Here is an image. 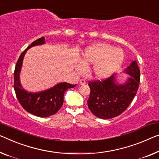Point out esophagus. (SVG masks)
Wrapping results in <instances>:
<instances>
[{"label": "esophagus", "instance_id": "1", "mask_svg": "<svg viewBox=\"0 0 159 159\" xmlns=\"http://www.w3.org/2000/svg\"><path fill=\"white\" fill-rule=\"evenodd\" d=\"M80 84H82V85H84V84H86V82H85L84 80H82H82H80Z\"/></svg>", "mask_w": 159, "mask_h": 159}]
</instances>
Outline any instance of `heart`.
Instances as JSON below:
<instances>
[{
  "label": "heart",
  "instance_id": "heart-1",
  "mask_svg": "<svg viewBox=\"0 0 159 159\" xmlns=\"http://www.w3.org/2000/svg\"><path fill=\"white\" fill-rule=\"evenodd\" d=\"M124 54L122 50L109 44L96 43L85 49L82 56V63L76 65L78 72L82 73L85 66L92 65L91 77L97 80H104L110 77L121 67Z\"/></svg>",
  "mask_w": 159,
  "mask_h": 159
}]
</instances>
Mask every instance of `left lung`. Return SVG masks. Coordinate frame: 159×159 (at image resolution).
Masks as SVG:
<instances>
[{
    "label": "left lung",
    "instance_id": "left-lung-1",
    "mask_svg": "<svg viewBox=\"0 0 159 159\" xmlns=\"http://www.w3.org/2000/svg\"><path fill=\"white\" fill-rule=\"evenodd\" d=\"M124 72L130 76L123 84L117 83L116 74L102 81L88 83L90 88L88 107L94 115L100 119H111L127 109L140 82V70L136 60L131 62Z\"/></svg>",
    "mask_w": 159,
    "mask_h": 159
}]
</instances>
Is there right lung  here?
Segmentation results:
<instances>
[{"label":"right lung","mask_w":159,"mask_h":159,"mask_svg":"<svg viewBox=\"0 0 159 159\" xmlns=\"http://www.w3.org/2000/svg\"><path fill=\"white\" fill-rule=\"evenodd\" d=\"M45 38L42 37L35 40L21 53L14 72V89L18 102L25 110L40 117H48L57 113L63 104L65 92L76 86V84L67 82H61L50 89L40 92H27L22 87L20 73L24 56L29 48L45 44Z\"/></svg>","instance_id":"obj_1"}]
</instances>
